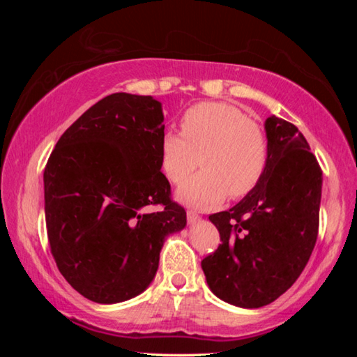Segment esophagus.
<instances>
[{
	"mask_svg": "<svg viewBox=\"0 0 357 357\" xmlns=\"http://www.w3.org/2000/svg\"><path fill=\"white\" fill-rule=\"evenodd\" d=\"M200 220H202V217L197 213H193V211H187V222H189L190 225H195V223Z\"/></svg>",
	"mask_w": 357,
	"mask_h": 357,
	"instance_id": "1",
	"label": "esophagus"
}]
</instances>
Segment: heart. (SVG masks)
<instances>
[{
    "mask_svg": "<svg viewBox=\"0 0 357 357\" xmlns=\"http://www.w3.org/2000/svg\"><path fill=\"white\" fill-rule=\"evenodd\" d=\"M183 134L160 138V164L173 184H183L198 165L203 170L178 189L176 198L209 209L229 195L243 198L261 183L269 164V142L261 126L231 104L202 102L184 113Z\"/></svg>",
    "mask_w": 357,
    "mask_h": 357,
    "instance_id": "b5f03b06",
    "label": "heart"
}]
</instances>
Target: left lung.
I'll use <instances>...</instances> for the list:
<instances>
[{
  "label": "left lung",
  "instance_id": "8db88e82",
  "mask_svg": "<svg viewBox=\"0 0 357 357\" xmlns=\"http://www.w3.org/2000/svg\"><path fill=\"white\" fill-rule=\"evenodd\" d=\"M269 164L255 189L209 215L222 244L202 261L217 298L258 309L298 280L318 236L323 173L305 137L288 121H264Z\"/></svg>",
  "mask_w": 357,
  "mask_h": 357
}]
</instances>
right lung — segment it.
Returning <instances> with one entry per match:
<instances>
[{
    "instance_id": "add662e5",
    "label": "right lung",
    "mask_w": 357,
    "mask_h": 357,
    "mask_svg": "<svg viewBox=\"0 0 357 357\" xmlns=\"http://www.w3.org/2000/svg\"><path fill=\"white\" fill-rule=\"evenodd\" d=\"M162 104L116 93L59 138L44 172L48 243L59 273L89 301L116 304L149 287L165 239L185 227L160 172ZM160 204L159 213L148 211Z\"/></svg>"
}]
</instances>
